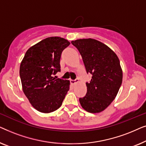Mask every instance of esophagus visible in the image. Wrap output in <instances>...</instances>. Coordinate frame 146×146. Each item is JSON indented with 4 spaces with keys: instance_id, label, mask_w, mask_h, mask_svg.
I'll return each instance as SVG.
<instances>
[{
    "instance_id": "1",
    "label": "esophagus",
    "mask_w": 146,
    "mask_h": 146,
    "mask_svg": "<svg viewBox=\"0 0 146 146\" xmlns=\"http://www.w3.org/2000/svg\"><path fill=\"white\" fill-rule=\"evenodd\" d=\"M78 82V79L76 78L75 80H71L70 83L72 84H75L77 83Z\"/></svg>"
}]
</instances>
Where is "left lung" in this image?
Returning a JSON list of instances; mask_svg holds the SVG:
<instances>
[{"label": "left lung", "mask_w": 146, "mask_h": 146, "mask_svg": "<svg viewBox=\"0 0 146 146\" xmlns=\"http://www.w3.org/2000/svg\"><path fill=\"white\" fill-rule=\"evenodd\" d=\"M82 58L87 74L92 76L86 82L87 93L80 98L82 107L90 113L104 110L115 99L122 82V70L117 55L96 40L72 41Z\"/></svg>", "instance_id": "obj_1"}]
</instances>
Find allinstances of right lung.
<instances>
[{
  "instance_id": "1",
  "label": "right lung",
  "mask_w": 146,
  "mask_h": 146,
  "mask_svg": "<svg viewBox=\"0 0 146 146\" xmlns=\"http://www.w3.org/2000/svg\"><path fill=\"white\" fill-rule=\"evenodd\" d=\"M70 43L54 36L45 38L30 48L20 66L24 93L38 111L50 113L61 106L70 89V81L56 79L60 72L61 54Z\"/></svg>"
}]
</instances>
